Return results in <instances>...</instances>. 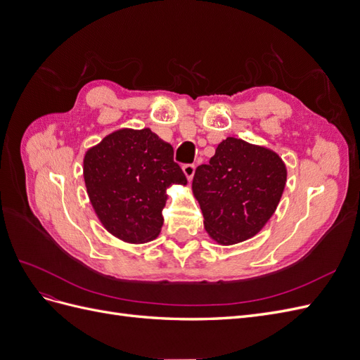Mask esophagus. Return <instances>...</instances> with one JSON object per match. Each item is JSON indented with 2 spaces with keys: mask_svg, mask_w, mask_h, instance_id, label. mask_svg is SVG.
I'll use <instances>...</instances> for the list:
<instances>
[{
  "mask_svg": "<svg viewBox=\"0 0 360 360\" xmlns=\"http://www.w3.org/2000/svg\"><path fill=\"white\" fill-rule=\"evenodd\" d=\"M183 172H184V176H186V179L191 181L192 177H193V174H195V165H193V163H189V165H184L183 167Z\"/></svg>",
  "mask_w": 360,
  "mask_h": 360,
  "instance_id": "34e87169",
  "label": "esophagus"
}]
</instances>
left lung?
<instances>
[{"label": "left lung", "mask_w": 360, "mask_h": 360, "mask_svg": "<svg viewBox=\"0 0 360 360\" xmlns=\"http://www.w3.org/2000/svg\"><path fill=\"white\" fill-rule=\"evenodd\" d=\"M285 183L287 167L276 151L228 136L192 181L207 234L222 246L252 238L274 216Z\"/></svg>", "instance_id": "8db88e82"}]
</instances>
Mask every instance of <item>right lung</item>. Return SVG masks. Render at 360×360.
I'll return each mask as SVG.
<instances>
[{"label":"right lung","instance_id":"obj_1","mask_svg":"<svg viewBox=\"0 0 360 360\" xmlns=\"http://www.w3.org/2000/svg\"><path fill=\"white\" fill-rule=\"evenodd\" d=\"M171 144L148 127H123L106 135L84 156V181L105 230L126 243L155 240L163 225L167 189L186 186Z\"/></svg>","mask_w":360,"mask_h":360}]
</instances>
